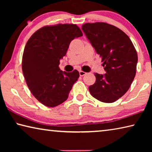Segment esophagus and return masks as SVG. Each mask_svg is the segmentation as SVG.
Here are the masks:
<instances>
[{
    "label": "esophagus",
    "mask_w": 152,
    "mask_h": 152,
    "mask_svg": "<svg viewBox=\"0 0 152 152\" xmlns=\"http://www.w3.org/2000/svg\"><path fill=\"white\" fill-rule=\"evenodd\" d=\"M79 74H80V76H83L85 75V74H86V73L85 72H84V71L80 70V71H79Z\"/></svg>",
    "instance_id": "esophagus-1"
}]
</instances>
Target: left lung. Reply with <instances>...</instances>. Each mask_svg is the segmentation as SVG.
Wrapping results in <instances>:
<instances>
[{"label":"left lung","instance_id":"left-lung-1","mask_svg":"<svg viewBox=\"0 0 152 152\" xmlns=\"http://www.w3.org/2000/svg\"><path fill=\"white\" fill-rule=\"evenodd\" d=\"M82 29L102 58L106 74H94L96 82L89 86L92 96L111 103L123 96L134 80L137 51L129 37L119 28L106 23H86Z\"/></svg>","mask_w":152,"mask_h":152}]
</instances>
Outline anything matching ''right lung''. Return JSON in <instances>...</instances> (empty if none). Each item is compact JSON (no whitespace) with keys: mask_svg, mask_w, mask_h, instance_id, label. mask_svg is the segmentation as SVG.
<instances>
[{"mask_svg":"<svg viewBox=\"0 0 152 152\" xmlns=\"http://www.w3.org/2000/svg\"><path fill=\"white\" fill-rule=\"evenodd\" d=\"M82 33L74 24H58L41 28L31 35L24 49L22 70L32 94L41 103L54 107L66 101L79 72L59 68L69 45Z\"/></svg>","mask_w":152,"mask_h":152,"instance_id":"obj_1","label":"right lung"}]
</instances>
